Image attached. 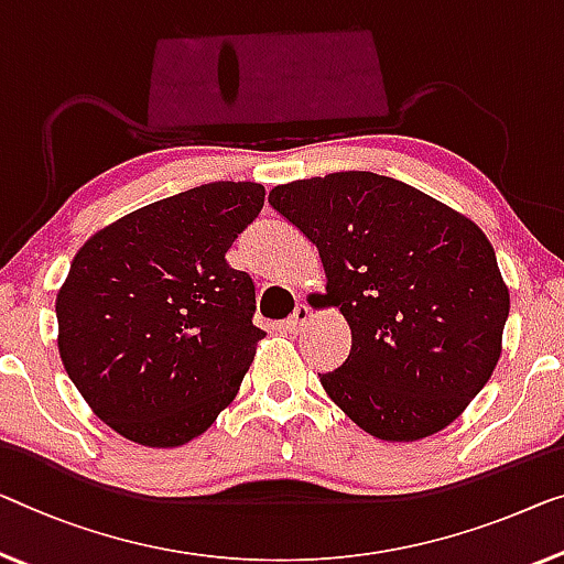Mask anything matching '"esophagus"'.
I'll list each match as a JSON object with an SVG mask.
<instances>
[{
	"label": "esophagus",
	"instance_id": "esophagus-1",
	"mask_svg": "<svg viewBox=\"0 0 564 564\" xmlns=\"http://www.w3.org/2000/svg\"><path fill=\"white\" fill-rule=\"evenodd\" d=\"M311 322V308L306 304H299L296 308H293V314L285 318V329H289L291 334H299L306 329V324Z\"/></svg>",
	"mask_w": 564,
	"mask_h": 564
}]
</instances>
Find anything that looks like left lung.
<instances>
[{"instance_id": "obj_1", "label": "left lung", "mask_w": 564, "mask_h": 564, "mask_svg": "<svg viewBox=\"0 0 564 564\" xmlns=\"http://www.w3.org/2000/svg\"><path fill=\"white\" fill-rule=\"evenodd\" d=\"M268 202L318 248L322 299L351 329L347 362L318 375L334 405L392 443L451 425L497 369L509 316L484 230L372 172L279 184Z\"/></svg>"}]
</instances>
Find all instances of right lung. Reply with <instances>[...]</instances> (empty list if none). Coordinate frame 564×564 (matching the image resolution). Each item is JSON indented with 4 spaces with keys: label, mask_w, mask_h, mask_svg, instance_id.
I'll return each mask as SVG.
<instances>
[{
    "label": "right lung",
    "mask_w": 564,
    "mask_h": 564,
    "mask_svg": "<svg viewBox=\"0 0 564 564\" xmlns=\"http://www.w3.org/2000/svg\"><path fill=\"white\" fill-rule=\"evenodd\" d=\"M263 184L213 182L98 230L55 299L65 372L108 427L149 448L197 438L235 400L265 332L230 268Z\"/></svg>",
    "instance_id": "add662e5"
}]
</instances>
